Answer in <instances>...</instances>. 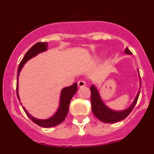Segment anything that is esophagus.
Here are the masks:
<instances>
[{
  "instance_id": "1",
  "label": "esophagus",
  "mask_w": 154,
  "mask_h": 154,
  "mask_svg": "<svg viewBox=\"0 0 154 154\" xmlns=\"http://www.w3.org/2000/svg\"><path fill=\"white\" fill-rule=\"evenodd\" d=\"M85 82L83 81V80H80V81L78 82V86L79 87H83L85 85Z\"/></svg>"
}]
</instances>
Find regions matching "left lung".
<instances>
[{"label":"left lung","mask_w":154,"mask_h":154,"mask_svg":"<svg viewBox=\"0 0 154 154\" xmlns=\"http://www.w3.org/2000/svg\"><path fill=\"white\" fill-rule=\"evenodd\" d=\"M125 53L126 54H130V55L132 54V52L130 51V49L128 48H126V49H125ZM139 75H140V73H139ZM140 85H141V80L140 81ZM90 90L91 106H92V112L99 120L103 122V123H116V122L123 120L125 118L127 117L129 114L133 110V109L134 108L135 105L137 104L139 95H140V90L138 91V93H137L134 101H133V103H132V105L130 107H128L127 109L124 110L116 111V110L111 109H109L105 105V103L102 100L100 95H99V92H98L97 89L95 87V85H92L91 86Z\"/></svg>","instance_id":"1"}]
</instances>
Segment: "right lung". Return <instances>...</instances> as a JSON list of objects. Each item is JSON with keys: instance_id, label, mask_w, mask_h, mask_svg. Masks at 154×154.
I'll list each match as a JSON object with an SVG mask.
<instances>
[{"instance_id": "add662e5", "label": "right lung", "mask_w": 154, "mask_h": 154, "mask_svg": "<svg viewBox=\"0 0 154 154\" xmlns=\"http://www.w3.org/2000/svg\"><path fill=\"white\" fill-rule=\"evenodd\" d=\"M48 48V43L47 42H38L35 45L32 47L27 51L25 55L24 56L21 62H20L18 66V69H17V96L18 99L20 100L18 95V76L20 74V72L22 69L23 66L29 59L31 58L36 56L38 54L43 51H46ZM78 90L77 88V83H74L71 86L65 87L64 89H62V92H61L60 95V103H59V107H58L57 112H55V115H53L51 117L48 118L47 119H36V118L33 117L32 116L30 115L28 112L25 108L23 107V109L24 110L25 113L27 114L28 117L31 119V121H33L34 123H36L37 125L42 126V127L48 128V127H53L57 125L60 124L65 120V117L67 116L68 112H69V104H70V101L72 96H74L75 92Z\"/></svg>"}]
</instances>
